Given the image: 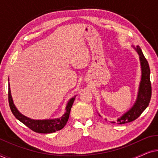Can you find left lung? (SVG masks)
<instances>
[{"instance_id":"8db88e82","label":"left lung","mask_w":158,"mask_h":158,"mask_svg":"<svg viewBox=\"0 0 158 158\" xmlns=\"http://www.w3.org/2000/svg\"><path fill=\"white\" fill-rule=\"evenodd\" d=\"M139 56V61L141 64L142 77L138 90L137 98L133 106L124 113L117 119V124H123L133 122L141 115L142 112L146 109L150 103L151 96H152V87L150 83V70L148 60L144 57L142 49L139 46L135 47ZM112 123H115L112 122Z\"/></svg>"}]
</instances>
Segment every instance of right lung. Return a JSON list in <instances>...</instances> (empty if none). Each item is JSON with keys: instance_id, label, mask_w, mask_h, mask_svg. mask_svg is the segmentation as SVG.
<instances>
[{"instance_id": "obj_1", "label": "right lung", "mask_w": 158, "mask_h": 158, "mask_svg": "<svg viewBox=\"0 0 158 158\" xmlns=\"http://www.w3.org/2000/svg\"><path fill=\"white\" fill-rule=\"evenodd\" d=\"M75 98V96L69 100L65 108V113L60 118H54V119L34 120L23 116V114H21L18 111V109L15 106L14 101H13L11 94H10V85L8 86V102H9V106L13 114H14L17 119L20 121L21 122H22L23 124H25L29 129H31L32 131L37 133H52L55 132V131H59L63 128L68 121L71 108L73 106Z\"/></svg>"}]
</instances>
